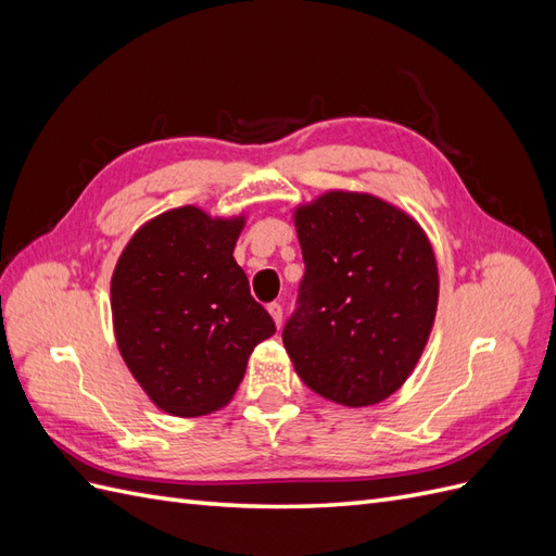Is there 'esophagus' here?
<instances>
[{
	"label": "esophagus",
	"mask_w": 556,
	"mask_h": 556,
	"mask_svg": "<svg viewBox=\"0 0 556 556\" xmlns=\"http://www.w3.org/2000/svg\"><path fill=\"white\" fill-rule=\"evenodd\" d=\"M268 313H271L276 327H280V325H282V306L276 304V301H274V304H268Z\"/></svg>",
	"instance_id": "34e87169"
}]
</instances>
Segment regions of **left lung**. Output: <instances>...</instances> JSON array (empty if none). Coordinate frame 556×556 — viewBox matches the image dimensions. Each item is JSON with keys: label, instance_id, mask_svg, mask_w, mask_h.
I'll list each match as a JSON object with an SVG mask.
<instances>
[{"label": "left lung", "instance_id": "left-lung-1", "mask_svg": "<svg viewBox=\"0 0 556 556\" xmlns=\"http://www.w3.org/2000/svg\"><path fill=\"white\" fill-rule=\"evenodd\" d=\"M306 274L282 343L311 390L348 408L392 396L429 341L439 264L417 220L368 192L294 208Z\"/></svg>", "mask_w": 556, "mask_h": 556}]
</instances>
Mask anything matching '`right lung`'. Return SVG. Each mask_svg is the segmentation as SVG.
Instances as JSON below:
<instances>
[{"label":"right lung","instance_id":"add662e5","mask_svg":"<svg viewBox=\"0 0 556 556\" xmlns=\"http://www.w3.org/2000/svg\"><path fill=\"white\" fill-rule=\"evenodd\" d=\"M245 215L180 206L148 220L111 278L121 355L150 401L176 417L220 410L276 325L233 260Z\"/></svg>","mask_w":556,"mask_h":556}]
</instances>
